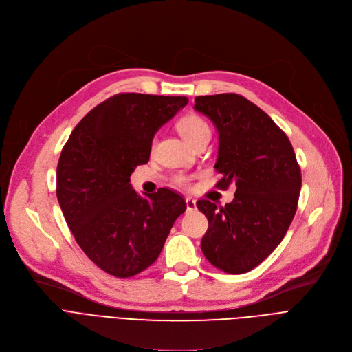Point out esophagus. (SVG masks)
I'll return each instance as SVG.
<instances>
[{
	"instance_id": "1",
	"label": "esophagus",
	"mask_w": 352,
	"mask_h": 352,
	"mask_svg": "<svg viewBox=\"0 0 352 352\" xmlns=\"http://www.w3.org/2000/svg\"><path fill=\"white\" fill-rule=\"evenodd\" d=\"M186 206H187V211L196 210V200H193V199H190V197H187V199H186Z\"/></svg>"
}]
</instances>
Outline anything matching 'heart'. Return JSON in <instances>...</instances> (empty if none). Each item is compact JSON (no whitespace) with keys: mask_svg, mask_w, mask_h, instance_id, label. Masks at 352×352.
<instances>
[{"mask_svg":"<svg viewBox=\"0 0 352 352\" xmlns=\"http://www.w3.org/2000/svg\"><path fill=\"white\" fill-rule=\"evenodd\" d=\"M177 131L180 132L183 140L190 146H193L197 141L210 140V135H211L210 125L196 114L183 117L177 122ZM173 182L179 187H188V184H190V179H188V176L186 175H177L173 179Z\"/></svg>","mask_w":352,"mask_h":352,"instance_id":"obj_1","label":"heart"}]
</instances>
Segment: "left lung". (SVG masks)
I'll list each match as a JSON object with an SVG mask.
<instances>
[{"instance_id": "8db88e82", "label": "left lung", "mask_w": 352, "mask_h": 352, "mask_svg": "<svg viewBox=\"0 0 352 352\" xmlns=\"http://www.w3.org/2000/svg\"><path fill=\"white\" fill-rule=\"evenodd\" d=\"M195 110L219 131L215 184L236 186L235 197L217 208L199 200L208 220L201 251L227 274H245L280 244L297 210L302 173L286 133L258 105L234 93L199 96Z\"/></svg>"}]
</instances>
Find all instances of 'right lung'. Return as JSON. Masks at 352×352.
Returning <instances> with one entry per match:
<instances>
[{
  "mask_svg": "<svg viewBox=\"0 0 352 352\" xmlns=\"http://www.w3.org/2000/svg\"><path fill=\"white\" fill-rule=\"evenodd\" d=\"M187 97L120 93L80 121L62 149L56 196L83 252L104 272L131 278L159 256L184 199L162 187L141 197L129 176L149 160L156 131Z\"/></svg>",
  "mask_w": 352,
  "mask_h": 352,
  "instance_id": "right-lung-1",
  "label": "right lung"
}]
</instances>
